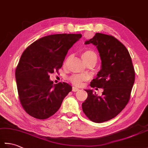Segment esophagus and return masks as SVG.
<instances>
[{"label":"esophagus","instance_id":"34e87169","mask_svg":"<svg viewBox=\"0 0 148 148\" xmlns=\"http://www.w3.org/2000/svg\"><path fill=\"white\" fill-rule=\"evenodd\" d=\"M79 90V89L78 88L76 87V86H73V87H72V91H73V92H77V91H78Z\"/></svg>","mask_w":148,"mask_h":148}]
</instances>
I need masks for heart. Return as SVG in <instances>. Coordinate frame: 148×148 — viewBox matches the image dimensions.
<instances>
[{
  "label": "heart",
  "instance_id": "heart-1",
  "mask_svg": "<svg viewBox=\"0 0 148 148\" xmlns=\"http://www.w3.org/2000/svg\"><path fill=\"white\" fill-rule=\"evenodd\" d=\"M81 58L86 63L90 61H93L95 63L97 61V55L92 50H86L81 53ZM87 79V76L83 74H74L70 77L71 82L76 86H81L84 81Z\"/></svg>",
  "mask_w": 148,
  "mask_h": 148
}]
</instances>
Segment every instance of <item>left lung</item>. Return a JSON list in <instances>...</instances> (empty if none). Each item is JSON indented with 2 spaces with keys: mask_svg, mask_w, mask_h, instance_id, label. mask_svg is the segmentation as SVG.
Segmentation results:
<instances>
[{
  "mask_svg": "<svg viewBox=\"0 0 148 148\" xmlns=\"http://www.w3.org/2000/svg\"><path fill=\"white\" fill-rule=\"evenodd\" d=\"M93 44L99 53L101 69L90 86L103 90L98 96L93 90H84L88 97L83 103L84 114L95 123L107 121L116 117L129 100L135 81V71L129 52L112 36L96 33L84 44Z\"/></svg>",
  "mask_w": 148,
  "mask_h": 148,
  "instance_id": "1",
  "label": "left lung"
}]
</instances>
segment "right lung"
<instances>
[{"instance_id": "add662e5", "label": "right lung", "mask_w": 148, "mask_h": 148, "mask_svg": "<svg viewBox=\"0 0 148 148\" xmlns=\"http://www.w3.org/2000/svg\"><path fill=\"white\" fill-rule=\"evenodd\" d=\"M81 37V34L45 36L23 53L16 69V81L21 105L32 117L43 119L54 114L72 91L67 83L53 84L49 74L62 67L69 49Z\"/></svg>"}]
</instances>
